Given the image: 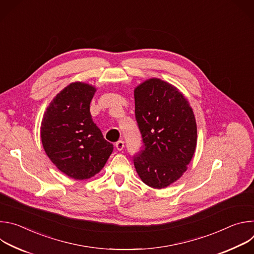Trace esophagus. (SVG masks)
Instances as JSON below:
<instances>
[{"mask_svg": "<svg viewBox=\"0 0 254 254\" xmlns=\"http://www.w3.org/2000/svg\"><path fill=\"white\" fill-rule=\"evenodd\" d=\"M116 148L118 151H123L125 148V142L124 140H119L116 142Z\"/></svg>", "mask_w": 254, "mask_h": 254, "instance_id": "obj_1", "label": "esophagus"}]
</instances>
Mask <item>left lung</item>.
Instances as JSON below:
<instances>
[{
  "mask_svg": "<svg viewBox=\"0 0 254 254\" xmlns=\"http://www.w3.org/2000/svg\"><path fill=\"white\" fill-rule=\"evenodd\" d=\"M135 120L143 149L133 157L142 182L163 189L187 171L197 144V125L189 101L177 87L150 78L133 91Z\"/></svg>",
  "mask_w": 254,
  "mask_h": 254,
  "instance_id": "1",
  "label": "left lung"
}]
</instances>
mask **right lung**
I'll return each mask as SVG.
<instances>
[{
  "mask_svg": "<svg viewBox=\"0 0 254 254\" xmlns=\"http://www.w3.org/2000/svg\"><path fill=\"white\" fill-rule=\"evenodd\" d=\"M95 91L88 83H70L52 99L41 123L46 155L59 171L74 180L99 173L114 151L90 115Z\"/></svg>",
  "mask_w": 254,
  "mask_h": 254,
  "instance_id": "add662e5",
  "label": "right lung"
}]
</instances>
